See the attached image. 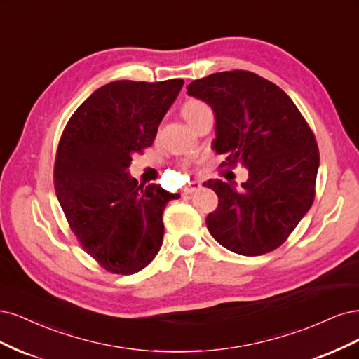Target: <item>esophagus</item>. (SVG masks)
Wrapping results in <instances>:
<instances>
[{"instance_id": "34e87169", "label": "esophagus", "mask_w": 359, "mask_h": 359, "mask_svg": "<svg viewBox=\"0 0 359 359\" xmlns=\"http://www.w3.org/2000/svg\"><path fill=\"white\" fill-rule=\"evenodd\" d=\"M203 188V184H201V182H191L189 183V187L184 189L187 191V194H192V192H196L198 189H201Z\"/></svg>"}]
</instances>
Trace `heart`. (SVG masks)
Returning <instances> with one entry per match:
<instances>
[{
    "mask_svg": "<svg viewBox=\"0 0 359 359\" xmlns=\"http://www.w3.org/2000/svg\"><path fill=\"white\" fill-rule=\"evenodd\" d=\"M204 107H207V106H205V104H204L203 101L189 100V101H187V102L183 104V107H182V116L188 121L191 116H194V114H195L196 111H200V110L204 109Z\"/></svg>",
    "mask_w": 359,
    "mask_h": 359,
    "instance_id": "b5f03b06",
    "label": "heart"
}]
</instances>
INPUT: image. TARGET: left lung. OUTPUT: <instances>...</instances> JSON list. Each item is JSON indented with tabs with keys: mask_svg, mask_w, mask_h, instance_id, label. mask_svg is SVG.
<instances>
[{
	"mask_svg": "<svg viewBox=\"0 0 359 359\" xmlns=\"http://www.w3.org/2000/svg\"><path fill=\"white\" fill-rule=\"evenodd\" d=\"M187 89L215 113L221 167L249 170L240 187L228 175L203 183L219 196L205 219L210 234L245 257L277 249L313 204L319 150L310 126L279 86L250 72L215 73Z\"/></svg>",
	"mask_w": 359,
	"mask_h": 359,
	"instance_id": "obj_1",
	"label": "left lung"
}]
</instances>
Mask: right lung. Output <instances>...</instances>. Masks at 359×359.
Wrapping results in <instances>:
<instances>
[{
	"label": "right lung",
	"mask_w": 359,
	"mask_h": 359,
	"mask_svg": "<svg viewBox=\"0 0 359 359\" xmlns=\"http://www.w3.org/2000/svg\"><path fill=\"white\" fill-rule=\"evenodd\" d=\"M182 79L118 80L98 88L68 121L55 161V191L86 253L114 274L143 270L163 246L170 194L130 176L133 155L152 146Z\"/></svg>",
	"instance_id": "add662e5"
}]
</instances>
